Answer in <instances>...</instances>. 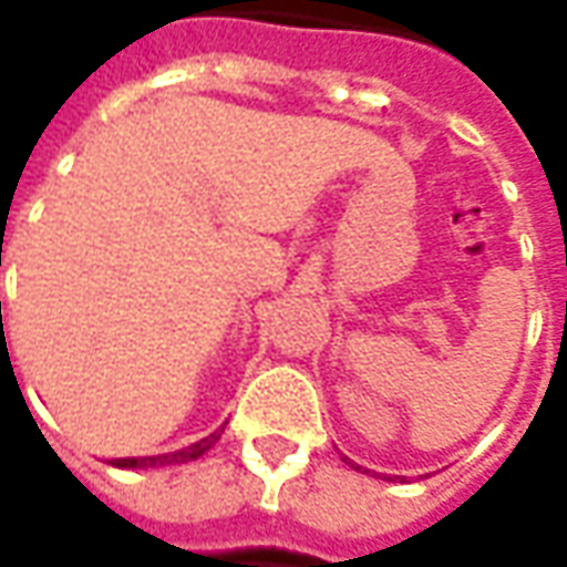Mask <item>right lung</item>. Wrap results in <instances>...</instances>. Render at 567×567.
Wrapping results in <instances>:
<instances>
[{
	"mask_svg": "<svg viewBox=\"0 0 567 567\" xmlns=\"http://www.w3.org/2000/svg\"><path fill=\"white\" fill-rule=\"evenodd\" d=\"M221 431H224V427H218L215 434L197 440V443H190V446H185V450H178V452H166V455H148V458H112L109 464H115V467H161V464L194 462V458H199L203 452L212 450V446L218 443Z\"/></svg>",
	"mask_w": 567,
	"mask_h": 567,
	"instance_id": "obj_1",
	"label": "right lung"
}]
</instances>
